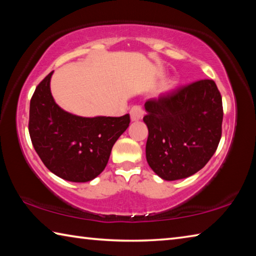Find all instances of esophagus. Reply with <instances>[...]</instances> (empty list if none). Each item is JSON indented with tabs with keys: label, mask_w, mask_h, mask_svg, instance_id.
<instances>
[{
	"label": "esophagus",
	"mask_w": 256,
	"mask_h": 256,
	"mask_svg": "<svg viewBox=\"0 0 256 256\" xmlns=\"http://www.w3.org/2000/svg\"><path fill=\"white\" fill-rule=\"evenodd\" d=\"M144 114H146L144 110L141 106H138V105L133 106L131 108V110H130V115H131V120H141L144 116Z\"/></svg>",
	"instance_id": "esophagus-1"
}]
</instances>
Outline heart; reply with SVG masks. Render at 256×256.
Instances as JSON below:
<instances>
[{
	"label": "heart",
	"mask_w": 256,
	"mask_h": 256,
	"mask_svg": "<svg viewBox=\"0 0 256 256\" xmlns=\"http://www.w3.org/2000/svg\"><path fill=\"white\" fill-rule=\"evenodd\" d=\"M172 84H172V82H170V84L167 86V88H172Z\"/></svg>",
	"instance_id": "heart-1"
}]
</instances>
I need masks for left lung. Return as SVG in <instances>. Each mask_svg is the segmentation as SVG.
I'll list each match as a JSON object with an SVG mask.
<instances>
[{
    "instance_id": "obj_1",
    "label": "left lung",
    "mask_w": 256,
    "mask_h": 256,
    "mask_svg": "<svg viewBox=\"0 0 256 256\" xmlns=\"http://www.w3.org/2000/svg\"><path fill=\"white\" fill-rule=\"evenodd\" d=\"M149 130L146 162L166 180L186 178L202 170L222 133V98L214 80L180 86L144 104Z\"/></svg>"
}]
</instances>
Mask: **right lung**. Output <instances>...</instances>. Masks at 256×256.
<instances>
[{
    "mask_svg": "<svg viewBox=\"0 0 256 256\" xmlns=\"http://www.w3.org/2000/svg\"><path fill=\"white\" fill-rule=\"evenodd\" d=\"M52 71L30 100L28 130L42 162L60 178L84 183L105 170L112 148L130 125V115L86 118L64 112L50 94Z\"/></svg>",
    "mask_w": 256,
    "mask_h": 256,
    "instance_id": "obj_1",
    "label": "right lung"
}]
</instances>
